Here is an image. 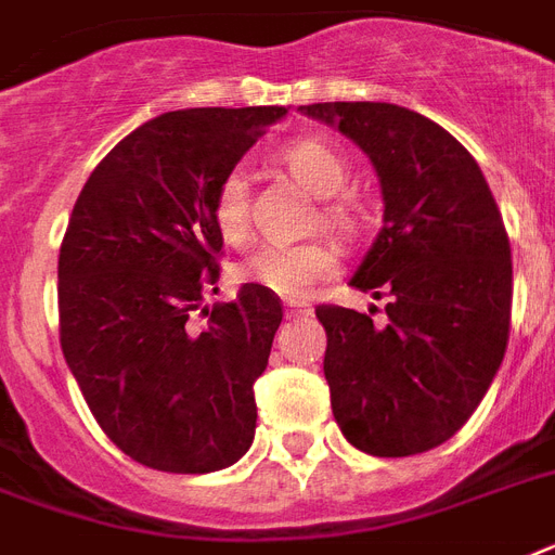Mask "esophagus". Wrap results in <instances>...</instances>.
<instances>
[{"label":"esophagus","instance_id":"34e87169","mask_svg":"<svg viewBox=\"0 0 555 555\" xmlns=\"http://www.w3.org/2000/svg\"><path fill=\"white\" fill-rule=\"evenodd\" d=\"M285 313H287V319H305V317H310L313 310H310V305H305V301H287Z\"/></svg>","mask_w":555,"mask_h":555}]
</instances>
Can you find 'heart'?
<instances>
[{"instance_id": "1", "label": "heart", "mask_w": 555, "mask_h": 555, "mask_svg": "<svg viewBox=\"0 0 555 555\" xmlns=\"http://www.w3.org/2000/svg\"><path fill=\"white\" fill-rule=\"evenodd\" d=\"M282 162L287 165L310 193L322 199L341 191L348 179V168L339 153L319 139H296L282 147ZM216 224L228 242H245L250 233V182L242 168H233L222 176L214 199ZM324 219L333 228L345 224V214L339 207H327ZM336 270V254L322 242L308 245H264L259 247L242 268V276L264 291L276 293L282 299H305L317 282L327 279Z\"/></svg>"}]
</instances>
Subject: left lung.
<instances>
[{
    "instance_id": "8db88e82",
    "label": "left lung",
    "mask_w": 555,
    "mask_h": 555,
    "mask_svg": "<svg viewBox=\"0 0 555 555\" xmlns=\"http://www.w3.org/2000/svg\"><path fill=\"white\" fill-rule=\"evenodd\" d=\"M299 111L362 147L385 205L350 285L387 299V322L317 308L333 416L362 453H425L473 416L504 359L513 262L502 214L476 159L427 116L387 102Z\"/></svg>"
}]
</instances>
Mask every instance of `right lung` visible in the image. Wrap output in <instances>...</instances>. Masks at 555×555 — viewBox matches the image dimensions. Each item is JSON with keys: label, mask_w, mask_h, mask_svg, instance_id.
Returning <instances> with one entry per match:
<instances>
[{"label": "right lung", "mask_w": 555, "mask_h": 555, "mask_svg": "<svg viewBox=\"0 0 555 555\" xmlns=\"http://www.w3.org/2000/svg\"><path fill=\"white\" fill-rule=\"evenodd\" d=\"M282 116L279 105L156 116L76 199L59 250V341L99 427L139 465L214 473L254 441V385L282 305L247 282L210 310L202 287L219 276L216 188Z\"/></svg>", "instance_id": "1"}]
</instances>
